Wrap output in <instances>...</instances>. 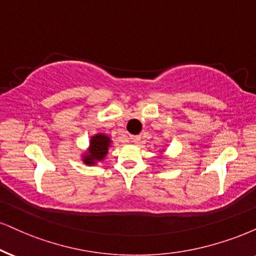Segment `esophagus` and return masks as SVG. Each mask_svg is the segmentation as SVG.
I'll use <instances>...</instances> for the list:
<instances>
[{"label":"esophagus","instance_id":"34e87169","mask_svg":"<svg viewBox=\"0 0 256 256\" xmlns=\"http://www.w3.org/2000/svg\"><path fill=\"white\" fill-rule=\"evenodd\" d=\"M140 136H130V140L132 142V143H136V144H137V143H139V140H140Z\"/></svg>","mask_w":256,"mask_h":256}]
</instances>
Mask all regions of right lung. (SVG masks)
Returning <instances> with one entry per match:
<instances>
[{
	"mask_svg": "<svg viewBox=\"0 0 256 256\" xmlns=\"http://www.w3.org/2000/svg\"><path fill=\"white\" fill-rule=\"evenodd\" d=\"M110 146V139L104 134H96L90 139V146L88 154L85 157L86 164H93L96 160H102L108 154V148Z\"/></svg>",
	"mask_w": 256,
	"mask_h": 256,
	"instance_id": "1",
	"label": "right lung"
}]
</instances>
